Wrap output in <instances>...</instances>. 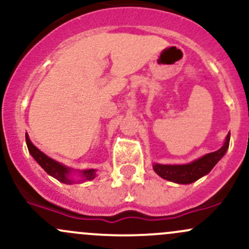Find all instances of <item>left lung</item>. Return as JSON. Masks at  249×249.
Instances as JSON below:
<instances>
[{
  "mask_svg": "<svg viewBox=\"0 0 249 249\" xmlns=\"http://www.w3.org/2000/svg\"><path fill=\"white\" fill-rule=\"evenodd\" d=\"M229 139H231V133L227 135L225 144L221 149H218L215 152L204 155L203 157L194 160L189 164L165 165L156 163V164H154L155 173L160 175L162 178L175 183H179V184H189V183L197 181L202 176L209 174L210 170L216 165L218 160L223 157V155L228 150Z\"/></svg>",
  "mask_w": 249,
  "mask_h": 249,
  "instance_id": "obj_1",
  "label": "left lung"
}]
</instances>
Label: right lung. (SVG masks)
Returning <instances> with one entry per match:
<instances>
[{"instance_id": "add662e5", "label": "right lung", "mask_w": 249, "mask_h": 249, "mask_svg": "<svg viewBox=\"0 0 249 249\" xmlns=\"http://www.w3.org/2000/svg\"><path fill=\"white\" fill-rule=\"evenodd\" d=\"M26 143L28 146V151L34 160L39 163L41 168L46 171L48 175L53 176L54 178H56L58 181L65 183V184H73L74 179L71 177V169L67 166L62 165L61 163L56 162V160H52L48 156H46L42 151H40L34 144L32 143L31 139H29L28 135L26 133ZM81 179L80 181H91L95 177V170L94 169H89V170H83L80 171Z\"/></svg>"}]
</instances>
